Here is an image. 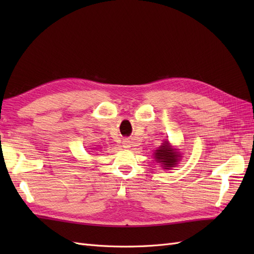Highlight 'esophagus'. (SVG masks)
I'll return each mask as SVG.
<instances>
[{
	"label": "esophagus",
	"instance_id": "1",
	"mask_svg": "<svg viewBox=\"0 0 254 254\" xmlns=\"http://www.w3.org/2000/svg\"><path fill=\"white\" fill-rule=\"evenodd\" d=\"M123 147L124 148H130L131 147V142H130L128 139L123 141Z\"/></svg>",
	"mask_w": 254,
	"mask_h": 254
}]
</instances>
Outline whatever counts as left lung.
Here are the masks:
<instances>
[{
    "instance_id": "8db88e82",
    "label": "left lung",
    "mask_w": 254,
    "mask_h": 254,
    "mask_svg": "<svg viewBox=\"0 0 254 254\" xmlns=\"http://www.w3.org/2000/svg\"><path fill=\"white\" fill-rule=\"evenodd\" d=\"M155 157L157 161L162 163L166 170H170V167H173L174 165L177 164L178 162V158L180 157L179 153L177 151H174L172 147L170 146V143L165 142L163 145L160 146V148L156 150Z\"/></svg>"
}]
</instances>
